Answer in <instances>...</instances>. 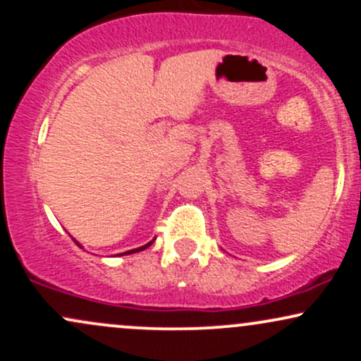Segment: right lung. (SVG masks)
Here are the masks:
<instances>
[{
	"label": "right lung",
	"mask_w": 361,
	"mask_h": 361,
	"mask_svg": "<svg viewBox=\"0 0 361 361\" xmlns=\"http://www.w3.org/2000/svg\"><path fill=\"white\" fill-rule=\"evenodd\" d=\"M154 243V239H152L151 243H147V244H144V246H140V247H135V250H130V251H126V252H120V255H132V252H137V251H142V250H146V247H149L151 246V244ZM120 255H117V256H120Z\"/></svg>",
	"instance_id": "add662e5"
}]
</instances>
